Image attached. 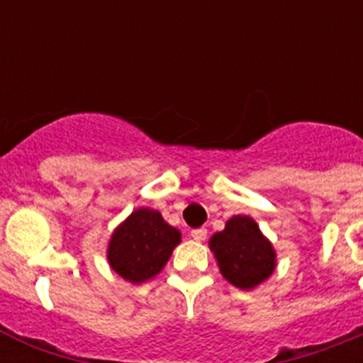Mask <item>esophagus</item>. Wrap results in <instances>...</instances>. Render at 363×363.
I'll return each instance as SVG.
<instances>
[{
	"label": "esophagus",
	"mask_w": 363,
	"mask_h": 363,
	"mask_svg": "<svg viewBox=\"0 0 363 363\" xmlns=\"http://www.w3.org/2000/svg\"><path fill=\"white\" fill-rule=\"evenodd\" d=\"M191 236L196 240V242H203V240L207 238V229H203V227H200V229H192Z\"/></svg>",
	"instance_id": "esophagus-1"
}]
</instances>
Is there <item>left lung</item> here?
<instances>
[{"mask_svg":"<svg viewBox=\"0 0 363 363\" xmlns=\"http://www.w3.org/2000/svg\"><path fill=\"white\" fill-rule=\"evenodd\" d=\"M221 274L240 289H252L274 271V249L249 216H233L209 242Z\"/></svg>","mask_w":363,"mask_h":363,"instance_id":"8db88e82","label":"left lung"}]
</instances>
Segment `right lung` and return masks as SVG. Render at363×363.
<instances>
[{"mask_svg":"<svg viewBox=\"0 0 363 363\" xmlns=\"http://www.w3.org/2000/svg\"><path fill=\"white\" fill-rule=\"evenodd\" d=\"M179 238V230L169 225L158 211L143 207L114 230L108 264L125 280L142 284L162 271Z\"/></svg>","mask_w":363,"mask_h":363,"instance_id":"right-lung-1","label":"right lung"}]
</instances>
